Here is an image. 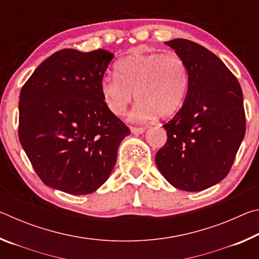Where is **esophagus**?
<instances>
[{
    "label": "esophagus",
    "mask_w": 259,
    "mask_h": 259,
    "mask_svg": "<svg viewBox=\"0 0 259 259\" xmlns=\"http://www.w3.org/2000/svg\"><path fill=\"white\" fill-rule=\"evenodd\" d=\"M130 131L134 135H142V134H144V131H145V129H144V128H135V126H131Z\"/></svg>",
    "instance_id": "obj_1"
}]
</instances>
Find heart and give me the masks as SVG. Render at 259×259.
I'll use <instances>...</instances> for the list:
<instances>
[{"mask_svg": "<svg viewBox=\"0 0 259 259\" xmlns=\"http://www.w3.org/2000/svg\"><path fill=\"white\" fill-rule=\"evenodd\" d=\"M116 73L107 74L100 82L104 103L114 115L124 114L134 94L138 102L130 117L137 122L171 116L185 102L190 75L177 55L128 56L116 64Z\"/></svg>", "mask_w": 259, "mask_h": 259, "instance_id": "1", "label": "heart"}]
</instances>
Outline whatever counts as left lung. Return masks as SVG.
I'll return each mask as SVG.
<instances>
[{"mask_svg": "<svg viewBox=\"0 0 259 259\" xmlns=\"http://www.w3.org/2000/svg\"><path fill=\"white\" fill-rule=\"evenodd\" d=\"M185 61L190 84L182 108L164 124L166 144L155 163L168 183L199 192L229 174L245 134L243 95L225 64L184 38L164 42Z\"/></svg>", "mask_w": 259, "mask_h": 259, "instance_id": "8db88e82", "label": "left lung"}]
</instances>
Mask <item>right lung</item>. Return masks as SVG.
Returning <instances> with one entry per match:
<instances>
[{
  "instance_id": "right-lung-1",
  "label": "right lung",
  "mask_w": 259,
  "mask_h": 259,
  "mask_svg": "<svg viewBox=\"0 0 259 259\" xmlns=\"http://www.w3.org/2000/svg\"><path fill=\"white\" fill-rule=\"evenodd\" d=\"M107 50L55 52L35 69L19 96V140L47 186L74 195L103 185L130 130L108 111L100 82Z\"/></svg>"
}]
</instances>
